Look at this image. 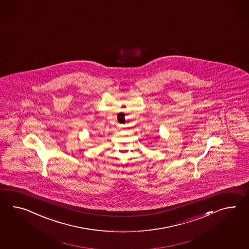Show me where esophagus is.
<instances>
[{
    "instance_id": "esophagus-1",
    "label": "esophagus",
    "mask_w": 249,
    "mask_h": 249,
    "mask_svg": "<svg viewBox=\"0 0 249 249\" xmlns=\"http://www.w3.org/2000/svg\"><path fill=\"white\" fill-rule=\"evenodd\" d=\"M120 127H122V126H120Z\"/></svg>"
}]
</instances>
